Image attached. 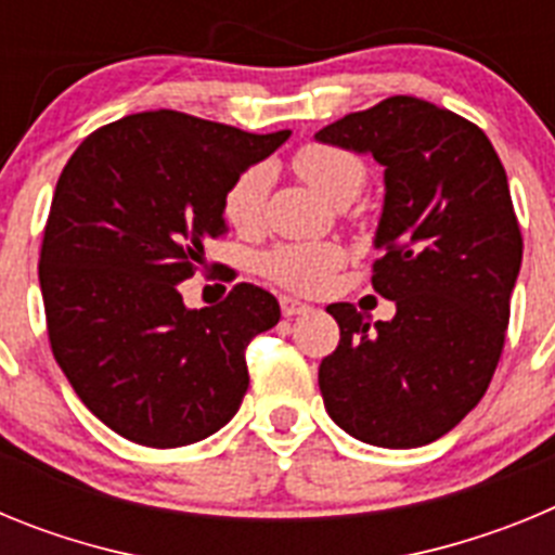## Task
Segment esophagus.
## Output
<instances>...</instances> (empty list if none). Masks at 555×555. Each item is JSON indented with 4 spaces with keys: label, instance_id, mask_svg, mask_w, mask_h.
Returning <instances> with one entry per match:
<instances>
[{
    "label": "esophagus",
    "instance_id": "1",
    "mask_svg": "<svg viewBox=\"0 0 555 555\" xmlns=\"http://www.w3.org/2000/svg\"><path fill=\"white\" fill-rule=\"evenodd\" d=\"M281 311L283 317H297V313L311 311V306H308V302L294 300V297H281Z\"/></svg>",
    "mask_w": 555,
    "mask_h": 555
}]
</instances>
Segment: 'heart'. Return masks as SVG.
Instances as JSON below:
<instances>
[{"instance_id": "heart-1", "label": "heart", "mask_w": 555, "mask_h": 555, "mask_svg": "<svg viewBox=\"0 0 555 555\" xmlns=\"http://www.w3.org/2000/svg\"><path fill=\"white\" fill-rule=\"evenodd\" d=\"M294 169L322 197L341 205L358 197L366 183L364 160L350 150L333 144H306L294 152ZM272 171L267 164H253L230 180L222 197V214L230 228L253 233L267 217V197ZM347 253L336 242H286L274 244L261 258V272L278 286L300 294H320L345 267Z\"/></svg>"}]
</instances>
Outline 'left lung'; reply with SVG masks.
Instances as JSON below:
<instances>
[{
  "mask_svg": "<svg viewBox=\"0 0 555 555\" xmlns=\"http://www.w3.org/2000/svg\"><path fill=\"white\" fill-rule=\"evenodd\" d=\"M370 152L386 199L372 286L389 322L333 302L338 347L320 391L338 428L377 448H423L478 405L506 341L522 235L506 169L487 132L416 96H389L317 132Z\"/></svg>",
  "mask_w": 555,
  "mask_h": 555,
  "instance_id": "left-lung-1",
  "label": "left lung"
}]
</instances>
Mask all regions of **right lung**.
I'll use <instances>...</instances> for the list:
<instances>
[{"label": "right lung", "instance_id": "add662e5", "mask_svg": "<svg viewBox=\"0 0 555 555\" xmlns=\"http://www.w3.org/2000/svg\"><path fill=\"white\" fill-rule=\"evenodd\" d=\"M286 139L146 111L94 130L63 166L38 261L49 345L86 409L130 442L194 444L242 405L244 352L281 306L238 283L191 311L180 283L228 233L230 180Z\"/></svg>", "mask_w": 555, "mask_h": 555}]
</instances>
